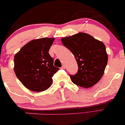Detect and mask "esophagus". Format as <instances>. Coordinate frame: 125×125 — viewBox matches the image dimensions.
I'll return each instance as SVG.
<instances>
[{"label":"esophagus","mask_w":125,"mask_h":125,"mask_svg":"<svg viewBox=\"0 0 125 125\" xmlns=\"http://www.w3.org/2000/svg\"><path fill=\"white\" fill-rule=\"evenodd\" d=\"M64 68H65V66H64V65H62V67L61 68V69H62V70H64Z\"/></svg>","instance_id":"34e87169"}]
</instances>
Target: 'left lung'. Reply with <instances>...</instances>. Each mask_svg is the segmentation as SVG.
<instances>
[{
    "instance_id": "obj_1",
    "label": "left lung",
    "mask_w": 125,
    "mask_h": 125,
    "mask_svg": "<svg viewBox=\"0 0 125 125\" xmlns=\"http://www.w3.org/2000/svg\"><path fill=\"white\" fill-rule=\"evenodd\" d=\"M61 41L74 55L79 67L77 73L70 75L72 81L85 88L92 87L98 83L108 62L103 42L84 32L63 38Z\"/></svg>"
}]
</instances>
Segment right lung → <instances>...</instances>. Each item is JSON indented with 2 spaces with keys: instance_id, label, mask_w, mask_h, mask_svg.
Segmentation results:
<instances>
[{
  "instance_id": "right-lung-1",
  "label": "right lung",
  "mask_w": 125,
  "mask_h": 125,
  "mask_svg": "<svg viewBox=\"0 0 125 125\" xmlns=\"http://www.w3.org/2000/svg\"><path fill=\"white\" fill-rule=\"evenodd\" d=\"M54 40L48 38L31 40L14 55L15 74L30 90L42 92L52 84V77L59 70L48 53Z\"/></svg>"
}]
</instances>
